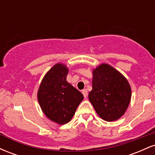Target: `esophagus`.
<instances>
[{
	"mask_svg": "<svg viewBox=\"0 0 155 155\" xmlns=\"http://www.w3.org/2000/svg\"><path fill=\"white\" fill-rule=\"evenodd\" d=\"M82 94L84 95V97L85 98H86V97H87V94H88L87 90L86 89H84V90H82Z\"/></svg>",
	"mask_w": 155,
	"mask_h": 155,
	"instance_id": "obj_1",
	"label": "esophagus"
}]
</instances>
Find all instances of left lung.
I'll list each match as a JSON object with an SVG mask.
<instances>
[{
	"label": "left lung",
	"mask_w": 155,
	"mask_h": 155,
	"mask_svg": "<svg viewBox=\"0 0 155 155\" xmlns=\"http://www.w3.org/2000/svg\"><path fill=\"white\" fill-rule=\"evenodd\" d=\"M88 97L98 116L112 122L120 119L127 110L131 88L121 73L104 63L92 71V90Z\"/></svg>",
	"instance_id": "1"
}]
</instances>
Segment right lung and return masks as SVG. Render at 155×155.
Listing matches in <instances>:
<instances>
[{
  "mask_svg": "<svg viewBox=\"0 0 155 155\" xmlns=\"http://www.w3.org/2000/svg\"><path fill=\"white\" fill-rule=\"evenodd\" d=\"M68 69L54 65L44 76L38 91V101L47 118L59 124L72 119L84 98L82 94L66 81Z\"/></svg>",
  "mask_w": 155,
  "mask_h": 155,
  "instance_id": "1",
  "label": "right lung"
}]
</instances>
